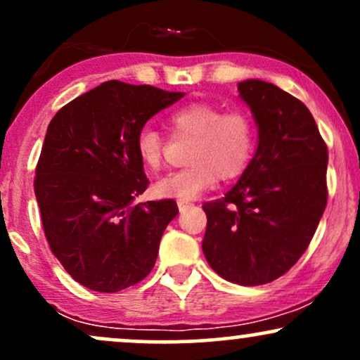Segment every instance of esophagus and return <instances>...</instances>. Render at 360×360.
<instances>
[{
	"mask_svg": "<svg viewBox=\"0 0 360 360\" xmlns=\"http://www.w3.org/2000/svg\"><path fill=\"white\" fill-rule=\"evenodd\" d=\"M191 206H193L191 201H183V200L177 201V208H179L181 213L186 212V210H188V208H191Z\"/></svg>",
	"mask_w": 360,
	"mask_h": 360,
	"instance_id": "1",
	"label": "esophagus"
}]
</instances>
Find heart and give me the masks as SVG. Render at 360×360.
<instances>
[{
    "instance_id": "1",
    "label": "heart",
    "mask_w": 360,
    "mask_h": 360,
    "mask_svg": "<svg viewBox=\"0 0 360 360\" xmlns=\"http://www.w3.org/2000/svg\"><path fill=\"white\" fill-rule=\"evenodd\" d=\"M174 137L191 139L186 160L189 166L169 172L154 184L160 198L194 200L220 181L235 179L254 155L257 128L243 110L225 111L208 103H189L169 115ZM166 140L152 127H142L135 137V152L142 166L157 171L162 166Z\"/></svg>"
}]
</instances>
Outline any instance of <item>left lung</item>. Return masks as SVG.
Segmentation results:
<instances>
[{
  "mask_svg": "<svg viewBox=\"0 0 360 360\" xmlns=\"http://www.w3.org/2000/svg\"><path fill=\"white\" fill-rule=\"evenodd\" d=\"M257 125V150L225 198L203 205V254L230 283L259 286L288 272L325 212L328 150L309 110L278 86L238 82Z\"/></svg>",
  "mask_w": 360,
  "mask_h": 360,
  "instance_id": "left-lung-1",
  "label": "left lung"
}]
</instances>
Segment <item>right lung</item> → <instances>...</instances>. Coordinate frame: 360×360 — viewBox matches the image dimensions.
Instances as JSON below:
<instances>
[{
  "label": "right lung",
  "instance_id": "right-lung-1",
  "mask_svg": "<svg viewBox=\"0 0 360 360\" xmlns=\"http://www.w3.org/2000/svg\"><path fill=\"white\" fill-rule=\"evenodd\" d=\"M184 93L106 81L49 123L35 171V198L52 254L82 286L117 292L154 267L176 217L174 200L134 203L148 179L135 137Z\"/></svg>",
  "mask_w": 360,
  "mask_h": 360
}]
</instances>
